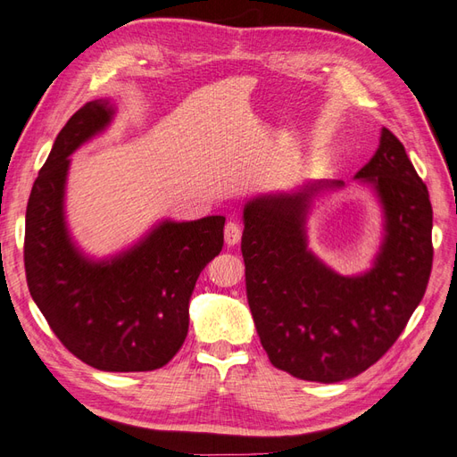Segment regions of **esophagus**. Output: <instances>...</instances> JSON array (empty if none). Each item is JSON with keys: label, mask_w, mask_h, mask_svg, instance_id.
Segmentation results:
<instances>
[{"label": "esophagus", "mask_w": 457, "mask_h": 457, "mask_svg": "<svg viewBox=\"0 0 457 457\" xmlns=\"http://www.w3.org/2000/svg\"><path fill=\"white\" fill-rule=\"evenodd\" d=\"M240 237H242V230L238 227V222H235V220L227 222V227H225L227 246H237V244L240 242Z\"/></svg>", "instance_id": "obj_1"}]
</instances>
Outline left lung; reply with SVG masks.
<instances>
[{"label":"left lung","instance_id":"obj_1","mask_svg":"<svg viewBox=\"0 0 457 457\" xmlns=\"http://www.w3.org/2000/svg\"><path fill=\"white\" fill-rule=\"evenodd\" d=\"M354 178L372 186L384 209L382 246L362 275H339L308 250L310 202L341 180L244 205L253 324L275 369L300 380L333 384L370 369L402 336L428 285L432 205L402 141L382 128L374 157Z\"/></svg>","mask_w":457,"mask_h":457}]
</instances>
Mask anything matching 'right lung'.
Returning <instances> with one entry per match:
<instances>
[{"instance_id": "right-lung-1", "label": "right lung", "mask_w": 457, "mask_h": 457, "mask_svg": "<svg viewBox=\"0 0 457 457\" xmlns=\"http://www.w3.org/2000/svg\"><path fill=\"white\" fill-rule=\"evenodd\" d=\"M114 112L110 100H93L55 137L29 197L25 271L32 300L77 359L104 372H147L180 351L197 277L222 250L225 217L162 220L114 258H87L65 225L70 154Z\"/></svg>"}]
</instances>
